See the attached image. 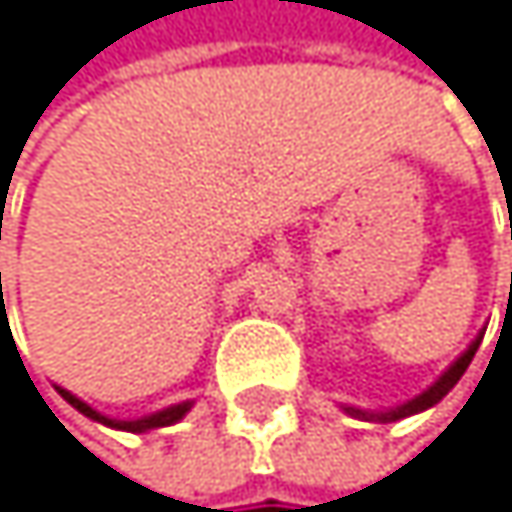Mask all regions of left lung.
I'll list each match as a JSON object with an SVG mask.
<instances>
[{"label": "left lung", "instance_id": "obj_1", "mask_svg": "<svg viewBox=\"0 0 512 512\" xmlns=\"http://www.w3.org/2000/svg\"><path fill=\"white\" fill-rule=\"evenodd\" d=\"M480 343H483V334L473 340L470 346H467V352L464 355H458L452 364H449V370L434 382V385H428L419 397H413V400H407V404H400V407H394V410H385V413H367V410H355V407H346V413L349 416H355V419H364V422H397V419H407V416H416V413H422V410H428V407H434V404H440V400L455 388V382L464 376V370L470 367V361H473V355H477V349H480Z\"/></svg>", "mask_w": 512, "mask_h": 512}]
</instances>
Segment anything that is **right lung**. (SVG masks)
<instances>
[{
	"mask_svg": "<svg viewBox=\"0 0 512 512\" xmlns=\"http://www.w3.org/2000/svg\"><path fill=\"white\" fill-rule=\"evenodd\" d=\"M57 391L63 394V400H69V404H72L78 413H84L87 419H93V422H99V425H108V428H118V431H133V434H142V431H151V428H166V425H175L181 416H185V413L194 407L191 400H185V404L166 407V410H160V413H151V416H142V419H133V422H121V419H108V416L96 413L93 407H87L84 400H78L72 391H66V388H60V385H57Z\"/></svg>",
	"mask_w": 512,
	"mask_h": 512,
	"instance_id": "obj_1",
	"label": "right lung"
}]
</instances>
